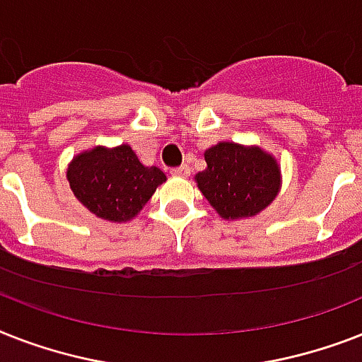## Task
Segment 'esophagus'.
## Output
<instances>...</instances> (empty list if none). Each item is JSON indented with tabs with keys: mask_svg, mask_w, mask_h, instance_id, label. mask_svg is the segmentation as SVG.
Wrapping results in <instances>:
<instances>
[{
	"mask_svg": "<svg viewBox=\"0 0 362 362\" xmlns=\"http://www.w3.org/2000/svg\"><path fill=\"white\" fill-rule=\"evenodd\" d=\"M173 175L175 176H189L191 169L187 165H182V167H176V169H173Z\"/></svg>",
	"mask_w": 362,
	"mask_h": 362,
	"instance_id": "esophagus-1",
	"label": "esophagus"
}]
</instances>
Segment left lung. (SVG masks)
I'll use <instances>...</instances> for the list:
<instances>
[{
	"label": "left lung",
	"instance_id": "left-lung-1",
	"mask_svg": "<svg viewBox=\"0 0 362 362\" xmlns=\"http://www.w3.org/2000/svg\"><path fill=\"white\" fill-rule=\"evenodd\" d=\"M206 169L197 186L223 219L257 216L269 206L281 187V169L260 146L217 143L204 152Z\"/></svg>",
	"mask_w": 362,
	"mask_h": 362
}]
</instances>
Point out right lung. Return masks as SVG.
Wrapping results in <instances>:
<instances>
[{
  "label": "right lung",
  "instance_id": "obj_1",
  "mask_svg": "<svg viewBox=\"0 0 362 362\" xmlns=\"http://www.w3.org/2000/svg\"><path fill=\"white\" fill-rule=\"evenodd\" d=\"M66 178L87 210L113 223L130 221L167 180L161 169L143 165L130 145L81 152L70 161Z\"/></svg>",
  "mask_w": 362,
  "mask_h": 362
}]
</instances>
